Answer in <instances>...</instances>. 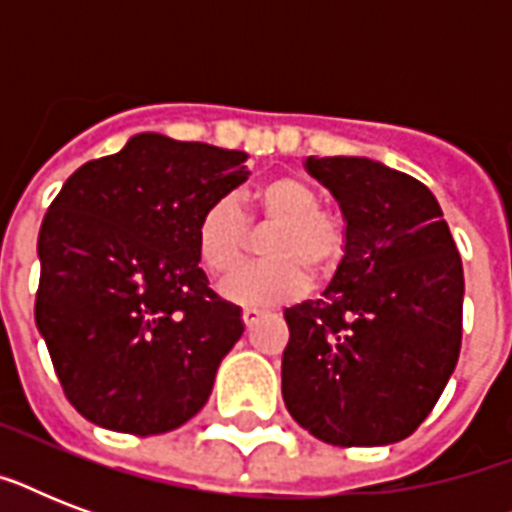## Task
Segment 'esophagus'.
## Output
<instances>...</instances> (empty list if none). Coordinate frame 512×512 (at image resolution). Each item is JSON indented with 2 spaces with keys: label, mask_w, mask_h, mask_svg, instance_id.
Segmentation results:
<instances>
[{
  "label": "esophagus",
  "mask_w": 512,
  "mask_h": 512,
  "mask_svg": "<svg viewBox=\"0 0 512 512\" xmlns=\"http://www.w3.org/2000/svg\"><path fill=\"white\" fill-rule=\"evenodd\" d=\"M260 316H263V311H260V308H244V311H241V319H244V324H247V327H252V324H255Z\"/></svg>",
  "instance_id": "1"
}]
</instances>
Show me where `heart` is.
Returning <instances> with one entry per match:
<instances>
[{"label": "heart", "instance_id": "heart-1", "mask_svg": "<svg viewBox=\"0 0 512 512\" xmlns=\"http://www.w3.org/2000/svg\"><path fill=\"white\" fill-rule=\"evenodd\" d=\"M249 204L263 223L279 225L265 241L271 263L249 265L223 284V295L241 305H276L297 297L308 284L309 268L324 276L337 265L345 233L337 217L321 209L319 191L300 177L265 180L249 193ZM249 228L236 196H220L199 215L196 255L212 276H225L244 260Z\"/></svg>", "mask_w": 512, "mask_h": 512}]
</instances>
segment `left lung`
<instances>
[{
    "label": "left lung",
    "mask_w": 512,
    "mask_h": 512,
    "mask_svg": "<svg viewBox=\"0 0 512 512\" xmlns=\"http://www.w3.org/2000/svg\"><path fill=\"white\" fill-rule=\"evenodd\" d=\"M305 170L340 204L345 247L319 300L284 311V404L327 444H396L420 428L460 358V252L412 175L366 156H308Z\"/></svg>",
    "instance_id": "left-lung-1"
}]
</instances>
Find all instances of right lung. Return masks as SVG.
Segmentation results:
<instances>
[{"mask_svg":"<svg viewBox=\"0 0 512 512\" xmlns=\"http://www.w3.org/2000/svg\"><path fill=\"white\" fill-rule=\"evenodd\" d=\"M244 162L140 132L82 164L47 209L36 327L68 401L100 428L156 436L207 404L244 321L209 289L196 223L247 180Z\"/></svg>","mask_w":512,"mask_h":512,"instance_id":"add662e5","label":"right lung"}]
</instances>
